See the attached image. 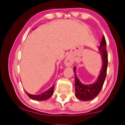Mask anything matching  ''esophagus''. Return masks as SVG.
Instances as JSON below:
<instances>
[{
	"label": "esophagus",
	"instance_id": "34e87169",
	"mask_svg": "<svg viewBox=\"0 0 125 125\" xmlns=\"http://www.w3.org/2000/svg\"><path fill=\"white\" fill-rule=\"evenodd\" d=\"M73 64V59L71 56H68L64 61V64L66 66H71Z\"/></svg>",
	"mask_w": 125,
	"mask_h": 125
}]
</instances>
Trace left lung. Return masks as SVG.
Masks as SVG:
<instances>
[{"mask_svg": "<svg viewBox=\"0 0 125 125\" xmlns=\"http://www.w3.org/2000/svg\"><path fill=\"white\" fill-rule=\"evenodd\" d=\"M106 42L104 36H102L101 42L99 47V52L101 56L102 65L100 74L97 77L96 81L93 83L89 85L83 84L80 81L77 77L76 71V67L73 68V72L75 75V91H76V98L83 101H87L93 100L97 96L102 88V86L106 76V71L107 67V52L106 49Z\"/></svg>", "mask_w": 125, "mask_h": 125, "instance_id": "obj_1", "label": "left lung"}]
</instances>
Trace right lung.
Wrapping results in <instances>:
<instances>
[{
	"label": "right lung",
	"mask_w": 125,
	"mask_h": 125,
	"mask_svg": "<svg viewBox=\"0 0 125 125\" xmlns=\"http://www.w3.org/2000/svg\"><path fill=\"white\" fill-rule=\"evenodd\" d=\"M54 83H53L52 86L51 87V88L48 89L47 90H46V91L43 92V93L40 94H30L28 93V92H27L25 90H24L27 94L28 95V96L30 97V98L32 99V100L36 101H45L48 100V99L50 98L52 96L54 92Z\"/></svg>",
	"instance_id": "1"
}]
</instances>
